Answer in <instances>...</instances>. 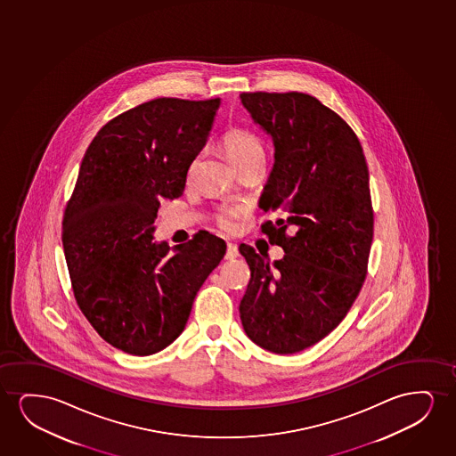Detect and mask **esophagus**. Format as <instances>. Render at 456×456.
Here are the masks:
<instances>
[{"label":"esophagus","mask_w":456,"mask_h":456,"mask_svg":"<svg viewBox=\"0 0 456 456\" xmlns=\"http://www.w3.org/2000/svg\"><path fill=\"white\" fill-rule=\"evenodd\" d=\"M238 256L237 244L227 243V250H225V260H233Z\"/></svg>","instance_id":"obj_1"}]
</instances>
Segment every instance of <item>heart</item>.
Here are the masks:
<instances>
[{"label":"heart","instance_id":"obj_1","mask_svg":"<svg viewBox=\"0 0 456 456\" xmlns=\"http://www.w3.org/2000/svg\"><path fill=\"white\" fill-rule=\"evenodd\" d=\"M223 146L231 162L237 167L240 163L249 160L252 157L265 156L262 140L254 132L243 127H231L223 135ZM218 223L225 231H232L237 224L235 210H223L218 215Z\"/></svg>","mask_w":456,"mask_h":456}]
</instances>
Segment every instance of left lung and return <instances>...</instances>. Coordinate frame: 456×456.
I'll return each mask as SVG.
<instances>
[{
    "label": "left lung",
    "mask_w": 456,
    "mask_h": 456,
    "mask_svg": "<svg viewBox=\"0 0 456 456\" xmlns=\"http://www.w3.org/2000/svg\"><path fill=\"white\" fill-rule=\"evenodd\" d=\"M240 100L273 138L274 165L258 206L281 216L262 232L285 252L271 263L240 246L250 269L240 318L256 346L296 354L335 330L362 289L374 235L368 165L355 132L310 94Z\"/></svg>",
    "instance_id": "8db88e82"
}]
</instances>
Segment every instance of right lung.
<instances>
[{
	"label": "right lung",
	"instance_id": "right-lung-1",
	"mask_svg": "<svg viewBox=\"0 0 456 456\" xmlns=\"http://www.w3.org/2000/svg\"><path fill=\"white\" fill-rule=\"evenodd\" d=\"M218 107V98L144 102L109 121L82 159L63 215L65 260L84 316L126 354L168 347L224 256V240L206 231L175 248L154 241L160 200L183 193Z\"/></svg>",
	"mask_w": 456,
	"mask_h": 456
}]
</instances>
